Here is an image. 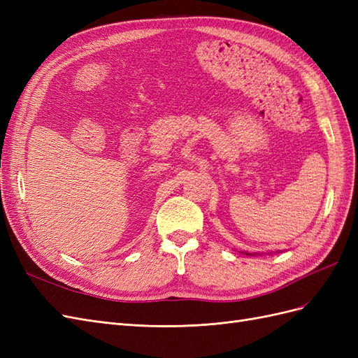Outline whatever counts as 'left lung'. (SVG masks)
<instances>
[{
    "instance_id": "left-lung-1",
    "label": "left lung",
    "mask_w": 358,
    "mask_h": 358,
    "mask_svg": "<svg viewBox=\"0 0 358 358\" xmlns=\"http://www.w3.org/2000/svg\"><path fill=\"white\" fill-rule=\"evenodd\" d=\"M246 255H248V254H246ZM249 255H251V254H249Z\"/></svg>"
}]
</instances>
